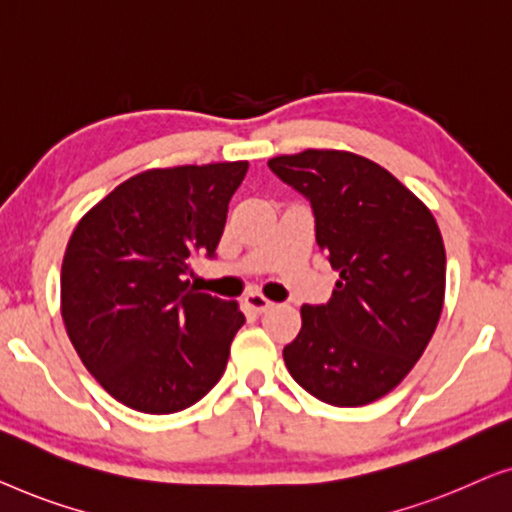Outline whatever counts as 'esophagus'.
I'll use <instances>...</instances> for the list:
<instances>
[{
	"mask_svg": "<svg viewBox=\"0 0 512 512\" xmlns=\"http://www.w3.org/2000/svg\"><path fill=\"white\" fill-rule=\"evenodd\" d=\"M246 306L255 313H266L273 306V301H269L264 294H259V292H250V294H246Z\"/></svg>",
	"mask_w": 512,
	"mask_h": 512,
	"instance_id": "1",
	"label": "esophagus"
}]
</instances>
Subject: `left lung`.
<instances>
[{
	"label": "left lung",
	"instance_id": "8db88e82",
	"mask_svg": "<svg viewBox=\"0 0 512 512\" xmlns=\"http://www.w3.org/2000/svg\"><path fill=\"white\" fill-rule=\"evenodd\" d=\"M311 201L315 241L338 271L320 306H301L283 357L290 376L331 406L392 392L434 336L445 297V248L429 208L380 164L345 150L269 160Z\"/></svg>",
	"mask_w": 512,
	"mask_h": 512
}]
</instances>
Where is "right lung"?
Wrapping results in <instances>:
<instances>
[{
    "instance_id": "obj_1",
    "label": "right lung",
    "mask_w": 512,
    "mask_h": 512,
    "mask_svg": "<svg viewBox=\"0 0 512 512\" xmlns=\"http://www.w3.org/2000/svg\"><path fill=\"white\" fill-rule=\"evenodd\" d=\"M248 162L150 169L120 183L71 234L62 320L85 369L125 406L178 413L213 390L243 327L236 301L185 280L215 257Z\"/></svg>"
}]
</instances>
